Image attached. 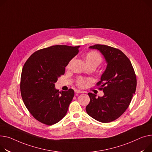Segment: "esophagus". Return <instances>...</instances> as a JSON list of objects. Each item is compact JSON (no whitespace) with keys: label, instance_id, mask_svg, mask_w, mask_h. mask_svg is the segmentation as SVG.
<instances>
[{"label":"esophagus","instance_id":"obj_1","mask_svg":"<svg viewBox=\"0 0 152 152\" xmlns=\"http://www.w3.org/2000/svg\"><path fill=\"white\" fill-rule=\"evenodd\" d=\"M75 92L77 94H80V93H83L81 90H77V89H76L75 90Z\"/></svg>","mask_w":152,"mask_h":152}]
</instances>
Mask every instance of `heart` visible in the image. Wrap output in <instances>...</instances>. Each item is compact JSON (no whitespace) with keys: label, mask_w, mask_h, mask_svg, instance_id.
<instances>
[{"label":"heart","mask_w":152,"mask_h":152,"mask_svg":"<svg viewBox=\"0 0 152 152\" xmlns=\"http://www.w3.org/2000/svg\"><path fill=\"white\" fill-rule=\"evenodd\" d=\"M84 58L88 67L94 66L95 68L98 66L103 61V57L96 51H89L84 55ZM73 61V59L70 60L66 65V68H69ZM90 81V79H86L80 77L76 80V85L79 87H84Z\"/></svg>","instance_id":"obj_1"}]
</instances>
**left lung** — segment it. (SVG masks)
<instances>
[{
    "label": "left lung",
    "mask_w": 152,
    "mask_h": 152,
    "mask_svg": "<svg viewBox=\"0 0 152 152\" xmlns=\"http://www.w3.org/2000/svg\"><path fill=\"white\" fill-rule=\"evenodd\" d=\"M98 49L107 62V67L96 84L104 95L96 98L88 93L90 103L86 106L87 113L102 123L113 122L122 115L128 107L135 94L136 76L129 59L120 50L104 45L89 47Z\"/></svg>",
    "instance_id": "left-lung-1"
}]
</instances>
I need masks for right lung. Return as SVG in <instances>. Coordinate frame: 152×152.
<instances>
[{"label":"right lung","instance_id":"1","mask_svg":"<svg viewBox=\"0 0 152 152\" xmlns=\"http://www.w3.org/2000/svg\"><path fill=\"white\" fill-rule=\"evenodd\" d=\"M79 48L50 46L33 53L24 64L20 83L21 96L30 113L39 122L52 125L65 116L75 92L72 88L59 92L55 83L64 75Z\"/></svg>","mask_w":152,"mask_h":152}]
</instances>
